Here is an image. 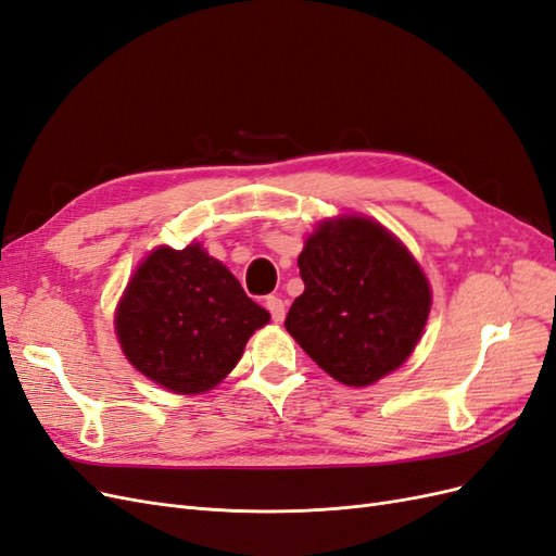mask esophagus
<instances>
[{
    "instance_id": "1",
    "label": "esophagus",
    "mask_w": 556,
    "mask_h": 556,
    "mask_svg": "<svg viewBox=\"0 0 556 556\" xmlns=\"http://www.w3.org/2000/svg\"><path fill=\"white\" fill-rule=\"evenodd\" d=\"M266 308H268V313H271L274 323H282V319H285V304H282V299H278V296H266Z\"/></svg>"
}]
</instances>
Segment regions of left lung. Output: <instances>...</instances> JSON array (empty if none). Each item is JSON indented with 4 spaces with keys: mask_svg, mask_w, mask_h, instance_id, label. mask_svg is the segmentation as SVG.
I'll list each match as a JSON object with an SVG mask.
<instances>
[{
    "mask_svg": "<svg viewBox=\"0 0 556 556\" xmlns=\"http://www.w3.org/2000/svg\"><path fill=\"white\" fill-rule=\"evenodd\" d=\"M304 294L285 317L306 355L350 387H366L410 357L431 311L422 268L371 217L323 220L299 255Z\"/></svg>",
    "mask_w": 556,
    "mask_h": 556,
    "instance_id": "left-lung-1",
    "label": "left lung"
}]
</instances>
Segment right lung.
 <instances>
[{
  "label": "right lung",
  "mask_w": 556,
  "mask_h": 556,
  "mask_svg": "<svg viewBox=\"0 0 556 556\" xmlns=\"http://www.w3.org/2000/svg\"><path fill=\"white\" fill-rule=\"evenodd\" d=\"M271 315L201 243L160 245L139 264L115 311V333L139 374L176 394L208 392Z\"/></svg>",
  "instance_id": "right-lung-1"
}]
</instances>
